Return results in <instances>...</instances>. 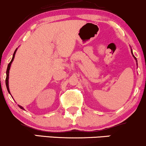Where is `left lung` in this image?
<instances>
[{"label":"left lung","instance_id":"obj_1","mask_svg":"<svg viewBox=\"0 0 146 146\" xmlns=\"http://www.w3.org/2000/svg\"><path fill=\"white\" fill-rule=\"evenodd\" d=\"M131 52H132V50H131ZM132 55H133V53H132ZM133 56H134V57H135V56H134V55H133ZM135 60H137V58H135Z\"/></svg>","mask_w":146,"mask_h":146}]
</instances>
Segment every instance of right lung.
Returning a JSON list of instances; mask_svg holds the SVG:
<instances>
[{
	"mask_svg": "<svg viewBox=\"0 0 146 146\" xmlns=\"http://www.w3.org/2000/svg\"><path fill=\"white\" fill-rule=\"evenodd\" d=\"M16 51H14V55H13V58H12V59H11V62H10L9 63V64H8V66H7V71H6V75H7V76H6L5 83H6V86H7V90H8V92H9V93H10V92H9V84H8V80H9V68H10V66H11V62H13V60H14V56H15V53H16ZM18 106H19L20 108H21V109H23V110H24V108H23V107H22L21 106L18 105Z\"/></svg>",
	"mask_w": 146,
	"mask_h": 146,
	"instance_id": "obj_1",
	"label": "right lung"
}]
</instances>
